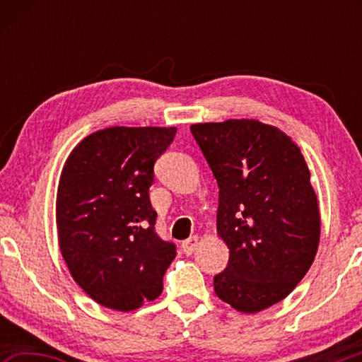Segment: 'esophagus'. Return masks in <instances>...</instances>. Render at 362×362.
<instances>
[{"mask_svg": "<svg viewBox=\"0 0 362 362\" xmlns=\"http://www.w3.org/2000/svg\"><path fill=\"white\" fill-rule=\"evenodd\" d=\"M196 247H198V236H189L188 240L182 241V250L187 255H192Z\"/></svg>", "mask_w": 362, "mask_h": 362, "instance_id": "34e87169", "label": "esophagus"}]
</instances>
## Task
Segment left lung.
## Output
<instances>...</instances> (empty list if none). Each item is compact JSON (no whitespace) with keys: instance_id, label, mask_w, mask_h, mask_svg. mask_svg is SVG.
Masks as SVG:
<instances>
[{"instance_id":"1","label":"left lung","mask_w":362,"mask_h":362,"mask_svg":"<svg viewBox=\"0 0 362 362\" xmlns=\"http://www.w3.org/2000/svg\"><path fill=\"white\" fill-rule=\"evenodd\" d=\"M218 185L217 231L230 249L214 291L257 313L296 289L320 244V207L298 146L254 119L189 127Z\"/></svg>"}]
</instances>
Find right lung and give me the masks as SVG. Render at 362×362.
I'll return each mask as SVG.
<instances>
[{"label":"right lung","mask_w":362,"mask_h":362,"mask_svg":"<svg viewBox=\"0 0 362 362\" xmlns=\"http://www.w3.org/2000/svg\"><path fill=\"white\" fill-rule=\"evenodd\" d=\"M175 127H108L66 159L57 189L60 252L78 286L107 308L137 310L163 292L177 255L156 233L150 201L156 159Z\"/></svg>","instance_id":"add662e5"}]
</instances>
